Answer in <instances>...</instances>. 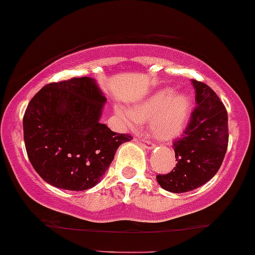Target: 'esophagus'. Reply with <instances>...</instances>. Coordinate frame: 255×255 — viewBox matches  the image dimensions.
I'll return each instance as SVG.
<instances>
[{"label":"esophagus","mask_w":255,"mask_h":255,"mask_svg":"<svg viewBox=\"0 0 255 255\" xmlns=\"http://www.w3.org/2000/svg\"><path fill=\"white\" fill-rule=\"evenodd\" d=\"M135 141L138 142V144L140 145V146L144 147V149H149V150L155 149V145H153L152 142L145 140V139H142V138H135Z\"/></svg>","instance_id":"obj_1"}]
</instances>
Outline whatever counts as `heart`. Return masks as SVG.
Listing matches in <instances>:
<instances>
[{"label":"heart","mask_w":255,"mask_h":255,"mask_svg":"<svg viewBox=\"0 0 255 255\" xmlns=\"http://www.w3.org/2000/svg\"><path fill=\"white\" fill-rule=\"evenodd\" d=\"M117 117L128 128L150 120V132L157 140L172 141L183 134L192 114V99L185 92L161 88L136 103L129 111L121 106L115 108Z\"/></svg>","instance_id":"1"}]
</instances>
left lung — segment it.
<instances>
[{"mask_svg":"<svg viewBox=\"0 0 255 255\" xmlns=\"http://www.w3.org/2000/svg\"><path fill=\"white\" fill-rule=\"evenodd\" d=\"M196 108L183 138L173 144L174 169L156 179L166 191L181 194L202 186L217 174L228 149V113L219 97L206 83L191 80Z\"/></svg>","mask_w":255,"mask_h":255,"instance_id":"8db88e82","label":"left lung"}]
</instances>
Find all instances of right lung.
I'll use <instances>...</instances> for the list:
<instances>
[{
  "label": "right lung",
  "instance_id": "1",
  "mask_svg": "<svg viewBox=\"0 0 255 255\" xmlns=\"http://www.w3.org/2000/svg\"><path fill=\"white\" fill-rule=\"evenodd\" d=\"M106 97L94 78L49 83L30 100L24 141L33 169L49 185L71 191L96 186L129 134L100 123Z\"/></svg>",
  "mask_w": 255,
  "mask_h": 255
}]
</instances>
